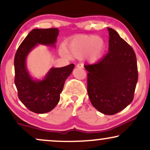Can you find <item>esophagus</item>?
<instances>
[{"instance_id": "obj_1", "label": "esophagus", "mask_w": 150, "mask_h": 150, "mask_svg": "<svg viewBox=\"0 0 150 150\" xmlns=\"http://www.w3.org/2000/svg\"><path fill=\"white\" fill-rule=\"evenodd\" d=\"M76 67L78 68H80V69H82V68H84V65L83 64H82V63H79V64L77 65Z\"/></svg>"}]
</instances>
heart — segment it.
Here are the masks:
<instances>
[{
    "label": "heart",
    "mask_w": 150,
    "mask_h": 150,
    "mask_svg": "<svg viewBox=\"0 0 150 150\" xmlns=\"http://www.w3.org/2000/svg\"><path fill=\"white\" fill-rule=\"evenodd\" d=\"M105 49L104 41L95 35H82L74 38L67 44V52L62 50L65 56L80 58L86 56L89 62L97 61L102 56Z\"/></svg>",
    "instance_id": "obj_1"
}]
</instances>
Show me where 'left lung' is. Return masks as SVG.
Masks as SVG:
<instances>
[{"label": "left lung", "mask_w": 150, "mask_h": 150, "mask_svg": "<svg viewBox=\"0 0 150 150\" xmlns=\"http://www.w3.org/2000/svg\"><path fill=\"white\" fill-rule=\"evenodd\" d=\"M108 52L97 63L85 65L87 93L99 112L113 115L133 100L138 80L134 50L114 30L108 27Z\"/></svg>", "instance_id": "1"}]
</instances>
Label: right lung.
Masks as SVG:
<instances>
[{
  "label": "right lung",
  "mask_w": 150,
  "mask_h": 150,
  "mask_svg": "<svg viewBox=\"0 0 150 150\" xmlns=\"http://www.w3.org/2000/svg\"><path fill=\"white\" fill-rule=\"evenodd\" d=\"M59 31L57 28L34 29L21 43L14 59L15 84L21 102L32 112L45 113L53 109L60 100V94L65 81L73 71L75 65L52 68L42 80L30 76L26 58L37 44L55 46Z\"/></svg>",
  "instance_id": "obj_1"
}]
</instances>
